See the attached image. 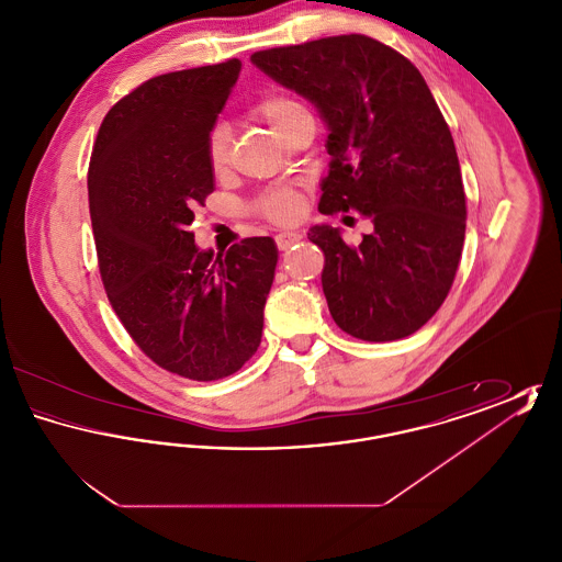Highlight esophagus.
<instances>
[{
  "mask_svg": "<svg viewBox=\"0 0 562 562\" xmlns=\"http://www.w3.org/2000/svg\"><path fill=\"white\" fill-rule=\"evenodd\" d=\"M301 238H303V236H301L299 232H282V234L276 236V244H278L280 250H289V248L294 246Z\"/></svg>",
  "mask_w": 562,
  "mask_h": 562,
  "instance_id": "esophagus-1",
  "label": "esophagus"
}]
</instances>
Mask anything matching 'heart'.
<instances>
[{"label":"heart","instance_id":"heart-1","mask_svg":"<svg viewBox=\"0 0 562 562\" xmlns=\"http://www.w3.org/2000/svg\"><path fill=\"white\" fill-rule=\"evenodd\" d=\"M255 113L259 120H263L268 124L273 133L282 136L291 128V124L299 115L307 113V109L303 108L293 97L271 94L255 108ZM206 156H209V164L216 175L229 166V134L225 131V126H216L209 134ZM263 211L269 218H273L278 223H286V221H293L299 216L301 202L293 193H278V195L269 198Z\"/></svg>","mask_w":562,"mask_h":562}]
</instances>
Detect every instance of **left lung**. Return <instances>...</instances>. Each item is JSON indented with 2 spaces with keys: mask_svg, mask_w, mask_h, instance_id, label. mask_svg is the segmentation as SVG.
<instances>
[{
  "mask_svg": "<svg viewBox=\"0 0 562 562\" xmlns=\"http://www.w3.org/2000/svg\"><path fill=\"white\" fill-rule=\"evenodd\" d=\"M318 109L328 175L318 211H358V248L339 227H310L324 250L333 321L364 341L413 335L451 291L465 236V193L451 131L419 69L367 35H337L250 56Z\"/></svg>",
  "mask_w": 562,
  "mask_h": 562,
  "instance_id": "obj_1",
  "label": "left lung"
}]
</instances>
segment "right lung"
Returning <instances> with one entry per match:
<instances>
[{
  "label": "right lung",
  "mask_w": 562,
  "mask_h": 562,
  "mask_svg": "<svg viewBox=\"0 0 562 562\" xmlns=\"http://www.w3.org/2000/svg\"><path fill=\"white\" fill-rule=\"evenodd\" d=\"M240 69L232 58L145 81L109 109L88 170L109 301L138 348L193 381L223 379L252 358L278 263L271 238L214 255L189 232L213 193L206 143Z\"/></svg>",
  "instance_id": "obj_1"
}]
</instances>
